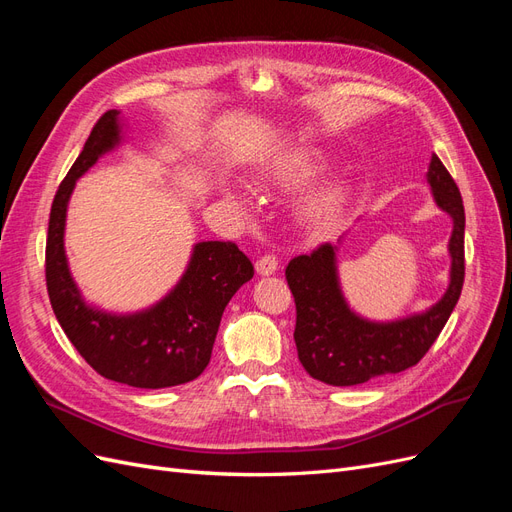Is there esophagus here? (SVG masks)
<instances>
[{
  "mask_svg": "<svg viewBox=\"0 0 512 512\" xmlns=\"http://www.w3.org/2000/svg\"><path fill=\"white\" fill-rule=\"evenodd\" d=\"M277 271V258L273 254H265L256 260V273L258 275H273Z\"/></svg>",
  "mask_w": 512,
  "mask_h": 512,
  "instance_id": "esophagus-1",
  "label": "esophagus"
}]
</instances>
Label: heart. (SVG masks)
<instances>
[{
    "mask_svg": "<svg viewBox=\"0 0 512 512\" xmlns=\"http://www.w3.org/2000/svg\"><path fill=\"white\" fill-rule=\"evenodd\" d=\"M322 156L314 149H307V147H297V149H290L282 156H277L273 160H269L267 164H262L258 168V181L262 183H273V185H280V188H294V185H301L307 179H312L318 170L322 168ZM226 194L241 200L245 203V196L230 188L226 185ZM344 203V188L339 183H327V185H320L314 192H309L303 200H301V218L307 224H314V226H322V224H329L335 213L339 211Z\"/></svg>",
    "mask_w": 512,
    "mask_h": 512,
    "instance_id": "1",
    "label": "heart"
}]
</instances>
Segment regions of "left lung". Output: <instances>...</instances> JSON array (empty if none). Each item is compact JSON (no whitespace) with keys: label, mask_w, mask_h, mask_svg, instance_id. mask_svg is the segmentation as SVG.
I'll list each match as a JSON object with an SVG mask.
<instances>
[{"label":"left lung","mask_w":512,"mask_h":512,"mask_svg":"<svg viewBox=\"0 0 512 512\" xmlns=\"http://www.w3.org/2000/svg\"><path fill=\"white\" fill-rule=\"evenodd\" d=\"M427 183L436 205L451 215L448 286L425 312L395 320H369L350 309L337 271V245L324 243L309 256L288 262L286 280L297 303L299 361L312 378L331 386H354L386 374H399L423 359L459 301L463 275L466 213L457 183L438 156H431ZM342 241V239H339Z\"/></svg>","instance_id":"1"}]
</instances>
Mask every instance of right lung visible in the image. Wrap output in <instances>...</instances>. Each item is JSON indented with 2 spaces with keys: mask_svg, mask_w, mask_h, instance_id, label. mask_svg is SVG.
<instances>
[{
  "mask_svg": "<svg viewBox=\"0 0 512 512\" xmlns=\"http://www.w3.org/2000/svg\"><path fill=\"white\" fill-rule=\"evenodd\" d=\"M123 143L119 111L104 113L55 194L46 237V288L72 346L100 376L136 389H166L203 374L228 301L254 277L235 243L200 241L181 280L145 309L115 314L85 301L66 256V215L76 179Z\"/></svg>",
  "mask_w": 512,
  "mask_h": 512,
  "instance_id": "obj_1",
  "label": "right lung"
}]
</instances>
